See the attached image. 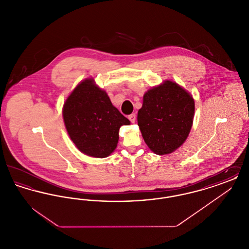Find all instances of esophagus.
Returning a JSON list of instances; mask_svg holds the SVG:
<instances>
[{
    "label": "esophagus",
    "mask_w": 249,
    "mask_h": 249,
    "mask_svg": "<svg viewBox=\"0 0 249 249\" xmlns=\"http://www.w3.org/2000/svg\"><path fill=\"white\" fill-rule=\"evenodd\" d=\"M128 118L130 119V121L131 123H134V122H135V119H136V115H135L134 113H133V114H130Z\"/></svg>",
    "instance_id": "esophagus-1"
}]
</instances>
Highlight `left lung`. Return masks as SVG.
I'll list each match as a JSON object with an SVG mask.
<instances>
[{"mask_svg":"<svg viewBox=\"0 0 249 249\" xmlns=\"http://www.w3.org/2000/svg\"><path fill=\"white\" fill-rule=\"evenodd\" d=\"M194 106L193 98L172 81L145 92L137 121L144 142L154 153H172L186 141L193 122Z\"/></svg>","mask_w":249,"mask_h":249,"instance_id":"1","label":"left lung"}]
</instances>
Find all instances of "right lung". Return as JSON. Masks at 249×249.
<instances>
[{
	"label": "right lung",
	"mask_w": 249,
	"mask_h": 249,
	"mask_svg": "<svg viewBox=\"0 0 249 249\" xmlns=\"http://www.w3.org/2000/svg\"><path fill=\"white\" fill-rule=\"evenodd\" d=\"M63 119L77 148L95 158L111 154L119 142V128L130 124L92 79L79 84L68 97L63 107Z\"/></svg>",
	"instance_id": "add662e5"
}]
</instances>
